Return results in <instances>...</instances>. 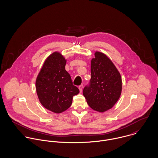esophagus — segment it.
Listing matches in <instances>:
<instances>
[{"instance_id": "esophagus-1", "label": "esophagus", "mask_w": 158, "mask_h": 158, "mask_svg": "<svg viewBox=\"0 0 158 158\" xmlns=\"http://www.w3.org/2000/svg\"><path fill=\"white\" fill-rule=\"evenodd\" d=\"M78 89H79V90H80V92H81L83 91V85H80V86H79Z\"/></svg>"}]
</instances>
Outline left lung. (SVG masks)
I'll list each match as a JSON object with an SVG mask.
<instances>
[{
    "label": "left lung",
    "mask_w": 158,
    "mask_h": 158,
    "mask_svg": "<svg viewBox=\"0 0 158 158\" xmlns=\"http://www.w3.org/2000/svg\"><path fill=\"white\" fill-rule=\"evenodd\" d=\"M91 60L89 86L83 89V95L90 108L104 113L113 108L119 99L122 81L120 72L113 61L103 53L96 51Z\"/></svg>",
    "instance_id": "left-lung-1"
}]
</instances>
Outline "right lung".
Returning a JSON list of instances; mask_svg holds the SVG:
<instances>
[{
    "label": "right lung",
    "instance_id": "obj_1",
    "mask_svg": "<svg viewBox=\"0 0 158 158\" xmlns=\"http://www.w3.org/2000/svg\"><path fill=\"white\" fill-rule=\"evenodd\" d=\"M66 61L59 52L52 53L46 58L36 80L40 103L45 109L56 114L68 110L73 97L80 92L65 69Z\"/></svg>",
    "mask_w": 158,
    "mask_h": 158
}]
</instances>
